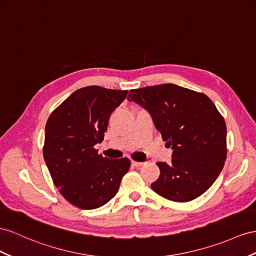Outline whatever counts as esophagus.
Here are the masks:
<instances>
[{
  "instance_id": "obj_1",
  "label": "esophagus",
  "mask_w": 256,
  "mask_h": 256,
  "mask_svg": "<svg viewBox=\"0 0 256 256\" xmlns=\"http://www.w3.org/2000/svg\"><path fill=\"white\" fill-rule=\"evenodd\" d=\"M132 164H133L134 166H136V168H138V166H142L144 164V162H137V161H132Z\"/></svg>"
}]
</instances>
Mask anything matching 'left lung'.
Wrapping results in <instances>:
<instances>
[{"label": "left lung", "mask_w": 256, "mask_h": 256, "mask_svg": "<svg viewBox=\"0 0 256 256\" xmlns=\"http://www.w3.org/2000/svg\"><path fill=\"white\" fill-rule=\"evenodd\" d=\"M128 102L146 109L162 140L173 149L172 162H158L160 176L152 190L187 202L212 186L224 168L227 128L210 98L175 84L130 90Z\"/></svg>", "instance_id": "8db88e82"}]
</instances>
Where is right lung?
<instances>
[{
	"instance_id": "add662e5",
	"label": "right lung",
	"mask_w": 256,
	"mask_h": 256,
	"mask_svg": "<svg viewBox=\"0 0 256 256\" xmlns=\"http://www.w3.org/2000/svg\"><path fill=\"white\" fill-rule=\"evenodd\" d=\"M126 95L128 90L95 85L82 88L50 116L43 156L55 186L71 204L97 208L119 190L130 161L104 158L94 146L102 142L111 114Z\"/></svg>"
}]
</instances>
